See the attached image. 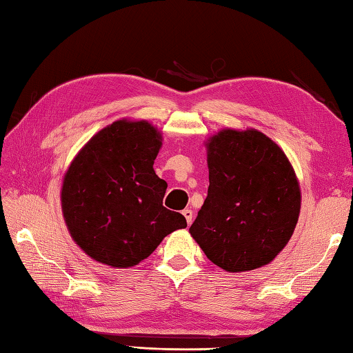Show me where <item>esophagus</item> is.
<instances>
[{
	"label": "esophagus",
	"instance_id": "esophagus-1",
	"mask_svg": "<svg viewBox=\"0 0 353 353\" xmlns=\"http://www.w3.org/2000/svg\"><path fill=\"white\" fill-rule=\"evenodd\" d=\"M183 215L185 218V221H188V224L192 223V218H194V212H192L190 209H184L183 210Z\"/></svg>",
	"mask_w": 353,
	"mask_h": 353
}]
</instances>
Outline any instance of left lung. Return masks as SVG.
Instances as JSON below:
<instances>
[{"label":"left lung","mask_w":353,"mask_h":353,"mask_svg":"<svg viewBox=\"0 0 353 353\" xmlns=\"http://www.w3.org/2000/svg\"><path fill=\"white\" fill-rule=\"evenodd\" d=\"M209 189L190 235L230 274L274 261L294 235L301 189L289 158L256 129H221L205 141Z\"/></svg>","instance_id":"8db88e82"}]
</instances>
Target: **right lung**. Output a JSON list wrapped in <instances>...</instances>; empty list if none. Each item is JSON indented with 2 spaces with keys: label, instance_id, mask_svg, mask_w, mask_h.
Masks as SVG:
<instances>
[{
  "label": "right lung",
  "instance_id": "1",
  "mask_svg": "<svg viewBox=\"0 0 353 353\" xmlns=\"http://www.w3.org/2000/svg\"><path fill=\"white\" fill-rule=\"evenodd\" d=\"M161 132L145 119H117L85 143L65 170L61 210L73 241L114 269L139 264L185 218L165 209L168 183L154 170Z\"/></svg>",
  "mask_w": 353,
  "mask_h": 353
}]
</instances>
